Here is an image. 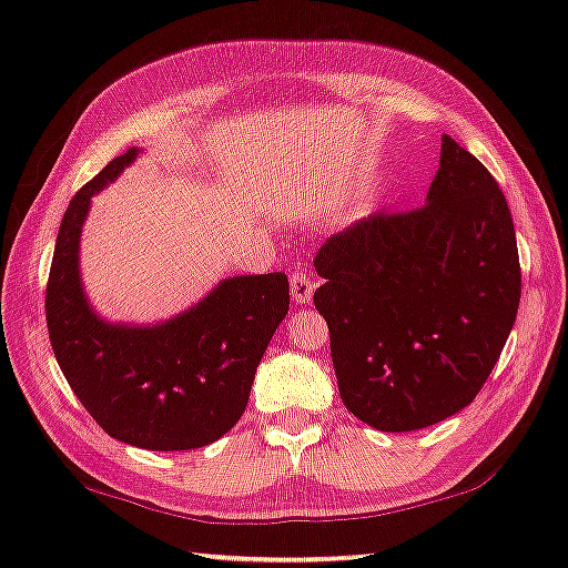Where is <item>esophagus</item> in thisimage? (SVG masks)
Returning a JSON list of instances; mask_svg holds the SVG:
<instances>
[{
  "label": "esophagus",
  "instance_id": "34e87169",
  "mask_svg": "<svg viewBox=\"0 0 568 568\" xmlns=\"http://www.w3.org/2000/svg\"><path fill=\"white\" fill-rule=\"evenodd\" d=\"M313 291H315V283L311 281V275H307L303 267H295V271L291 273V293H293V301L295 303H311L313 297Z\"/></svg>",
  "mask_w": 568,
  "mask_h": 568
}]
</instances>
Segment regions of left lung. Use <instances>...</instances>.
<instances>
[{
  "label": "left lung",
  "mask_w": 568,
  "mask_h": 568,
  "mask_svg": "<svg viewBox=\"0 0 568 568\" xmlns=\"http://www.w3.org/2000/svg\"><path fill=\"white\" fill-rule=\"evenodd\" d=\"M315 271L345 408L393 434L434 426L478 396L521 301L504 192L448 134L426 205L358 220L328 237Z\"/></svg>",
  "instance_id": "obj_1"
}]
</instances>
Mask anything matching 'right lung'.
I'll list each match as a JSON object with an SVG mask.
<instances>
[{
    "label": "right lung",
    "mask_w": 568,
    "mask_h": 568,
    "mask_svg": "<svg viewBox=\"0 0 568 568\" xmlns=\"http://www.w3.org/2000/svg\"><path fill=\"white\" fill-rule=\"evenodd\" d=\"M134 155L114 158L67 207L47 281V331L67 383L104 434L148 450H190L225 436L245 413L291 287L285 273L240 275L155 328L100 321L77 271L80 230L90 197Z\"/></svg>",
    "instance_id": "right-lung-1"
}]
</instances>
